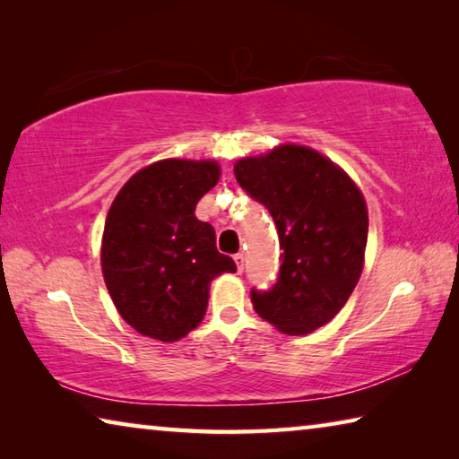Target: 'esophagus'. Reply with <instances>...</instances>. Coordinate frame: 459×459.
Listing matches in <instances>:
<instances>
[{
    "label": "esophagus",
    "mask_w": 459,
    "mask_h": 459,
    "mask_svg": "<svg viewBox=\"0 0 459 459\" xmlns=\"http://www.w3.org/2000/svg\"><path fill=\"white\" fill-rule=\"evenodd\" d=\"M235 263H237V271H238V273H243V269H245V257H243V253H237V255H235Z\"/></svg>",
    "instance_id": "esophagus-1"
}]
</instances>
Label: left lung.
Masks as SVG:
<instances>
[{
	"label": "left lung",
	"instance_id": "8db88e82",
	"mask_svg": "<svg viewBox=\"0 0 459 459\" xmlns=\"http://www.w3.org/2000/svg\"><path fill=\"white\" fill-rule=\"evenodd\" d=\"M238 184L273 216L281 269L269 291H251L263 320L304 336L336 316L354 291L368 237L367 200L338 164L307 145L279 143L235 164Z\"/></svg>",
	"mask_w": 459,
	"mask_h": 459
}]
</instances>
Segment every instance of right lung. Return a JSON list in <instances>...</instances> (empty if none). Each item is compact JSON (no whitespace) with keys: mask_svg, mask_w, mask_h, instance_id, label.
<instances>
[{"mask_svg":"<svg viewBox=\"0 0 459 459\" xmlns=\"http://www.w3.org/2000/svg\"><path fill=\"white\" fill-rule=\"evenodd\" d=\"M219 178L214 160H160L131 176L108 208L100 269L119 316L142 336L184 338L206 314L212 279L237 271L194 214Z\"/></svg>","mask_w":459,"mask_h":459,"instance_id":"obj_1","label":"right lung"}]
</instances>
